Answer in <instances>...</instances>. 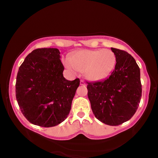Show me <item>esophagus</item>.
<instances>
[{
    "instance_id": "34e87169",
    "label": "esophagus",
    "mask_w": 158,
    "mask_h": 158,
    "mask_svg": "<svg viewBox=\"0 0 158 158\" xmlns=\"http://www.w3.org/2000/svg\"><path fill=\"white\" fill-rule=\"evenodd\" d=\"M85 82L83 81V80H81V81H80V85H85Z\"/></svg>"
}]
</instances>
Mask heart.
<instances>
[{"instance_id": "b5f03b06", "label": "heart", "mask_w": 158, "mask_h": 158, "mask_svg": "<svg viewBox=\"0 0 158 158\" xmlns=\"http://www.w3.org/2000/svg\"><path fill=\"white\" fill-rule=\"evenodd\" d=\"M116 62V55L110 49H85L74 53L66 65L74 71L84 72L88 79L100 81L111 74Z\"/></svg>"}]
</instances>
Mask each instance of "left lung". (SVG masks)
I'll return each instance as SVG.
<instances>
[{
	"label": "left lung",
	"mask_w": 158,
	"mask_h": 158,
	"mask_svg": "<svg viewBox=\"0 0 158 158\" xmlns=\"http://www.w3.org/2000/svg\"><path fill=\"white\" fill-rule=\"evenodd\" d=\"M116 57L115 69L105 80L87 82L88 97L96 118L116 126L126 122L137 110L140 103V69L127 52L111 48Z\"/></svg>",
	"instance_id": "8db88e82"
}]
</instances>
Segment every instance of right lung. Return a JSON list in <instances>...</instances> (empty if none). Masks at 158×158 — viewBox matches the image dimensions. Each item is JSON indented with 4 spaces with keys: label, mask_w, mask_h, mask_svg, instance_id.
I'll list each match as a JSON object with an SVG mask.
<instances>
[{
    "label": "right lung",
    "mask_w": 158,
    "mask_h": 158,
    "mask_svg": "<svg viewBox=\"0 0 158 158\" xmlns=\"http://www.w3.org/2000/svg\"><path fill=\"white\" fill-rule=\"evenodd\" d=\"M60 52L56 48L33 50L19 68L16 98L21 113L32 124L50 127L65 121L80 80H67Z\"/></svg>",
    "instance_id": "1"
}]
</instances>
